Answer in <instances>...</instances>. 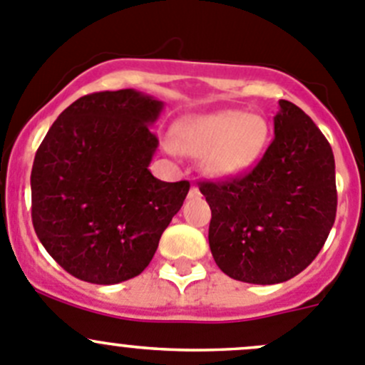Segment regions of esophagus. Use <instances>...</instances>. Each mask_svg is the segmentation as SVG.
<instances>
[{
    "mask_svg": "<svg viewBox=\"0 0 365 365\" xmlns=\"http://www.w3.org/2000/svg\"><path fill=\"white\" fill-rule=\"evenodd\" d=\"M197 197H200V190L193 184V186L190 187V198H197Z\"/></svg>",
    "mask_w": 365,
    "mask_h": 365,
    "instance_id": "34e87169",
    "label": "esophagus"
}]
</instances>
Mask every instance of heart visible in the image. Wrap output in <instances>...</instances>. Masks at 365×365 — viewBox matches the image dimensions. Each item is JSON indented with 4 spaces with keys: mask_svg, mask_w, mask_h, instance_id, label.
Segmentation results:
<instances>
[{
    "mask_svg": "<svg viewBox=\"0 0 365 365\" xmlns=\"http://www.w3.org/2000/svg\"><path fill=\"white\" fill-rule=\"evenodd\" d=\"M266 143L264 118L240 110L191 115L175 125V149L204 156L205 170L220 179L245 174L264 153Z\"/></svg>",
    "mask_w": 365,
    "mask_h": 365,
    "instance_id": "obj_1",
    "label": "heart"
}]
</instances>
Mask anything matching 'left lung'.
Segmentation results:
<instances>
[{
	"label": "left lung",
	"mask_w": 365,
	"mask_h": 365,
	"mask_svg": "<svg viewBox=\"0 0 365 365\" xmlns=\"http://www.w3.org/2000/svg\"><path fill=\"white\" fill-rule=\"evenodd\" d=\"M275 138L248 174L200 182L211 207L209 248L230 279L280 284L323 248L337 211L331 147L312 118L279 101Z\"/></svg>",
	"instance_id": "left-lung-1"
}]
</instances>
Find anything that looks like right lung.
Wrapping results in <instances>:
<instances>
[{
    "mask_svg": "<svg viewBox=\"0 0 365 365\" xmlns=\"http://www.w3.org/2000/svg\"><path fill=\"white\" fill-rule=\"evenodd\" d=\"M163 103L133 88L96 92L65 108L31 168V220L48 254L101 286L140 275L181 209L190 182H165L149 165Z\"/></svg>",
    "mask_w": 365,
    "mask_h": 365,
    "instance_id": "right-lung-1",
    "label": "right lung"
}]
</instances>
